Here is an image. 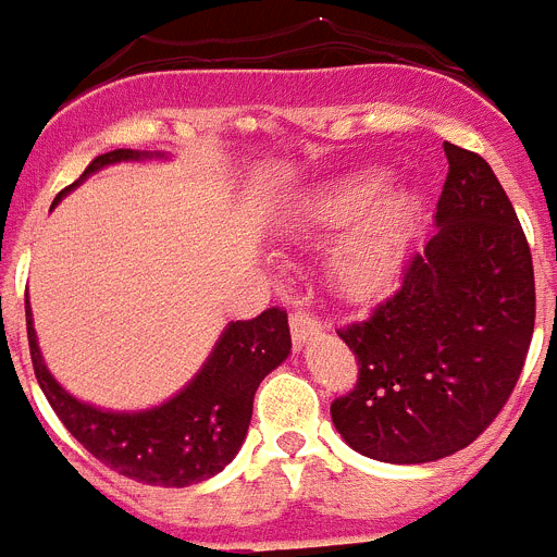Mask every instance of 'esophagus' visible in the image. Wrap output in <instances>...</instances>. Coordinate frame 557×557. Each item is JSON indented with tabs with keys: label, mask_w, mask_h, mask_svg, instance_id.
Masks as SVG:
<instances>
[{
	"label": "esophagus",
	"mask_w": 557,
	"mask_h": 557,
	"mask_svg": "<svg viewBox=\"0 0 557 557\" xmlns=\"http://www.w3.org/2000/svg\"><path fill=\"white\" fill-rule=\"evenodd\" d=\"M289 332H293L295 348H301V346H307V339L318 337V334L323 332V326L318 318H312V314L295 312L293 318H289Z\"/></svg>",
	"instance_id": "1"
}]
</instances>
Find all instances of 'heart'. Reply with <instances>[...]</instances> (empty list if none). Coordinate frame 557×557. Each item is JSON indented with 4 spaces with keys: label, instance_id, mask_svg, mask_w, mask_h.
I'll return each mask as SVG.
<instances>
[{
    "label": "heart",
    "instance_id": "obj_1",
    "mask_svg": "<svg viewBox=\"0 0 557 557\" xmlns=\"http://www.w3.org/2000/svg\"><path fill=\"white\" fill-rule=\"evenodd\" d=\"M376 189V172L348 175L301 191L284 211L282 231L289 243H318L334 234L326 278L348 301L385 293L410 248L416 200L405 189Z\"/></svg>",
    "mask_w": 557,
    "mask_h": 557
}]
</instances>
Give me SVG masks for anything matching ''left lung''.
Returning <instances> with one entry per match:
<instances>
[{
    "label": "left lung",
    "mask_w": 557,
    "mask_h": 557,
    "mask_svg": "<svg viewBox=\"0 0 557 557\" xmlns=\"http://www.w3.org/2000/svg\"><path fill=\"white\" fill-rule=\"evenodd\" d=\"M437 231L396 293L339 329L359 382L332 405L348 446L412 466L466 449L513 393L535 326L533 256L488 161L444 141Z\"/></svg>",
    "instance_id": "1"
}]
</instances>
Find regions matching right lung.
<instances>
[{
	"label": "right lung",
	"instance_id": "right-lung-1",
	"mask_svg": "<svg viewBox=\"0 0 557 557\" xmlns=\"http://www.w3.org/2000/svg\"><path fill=\"white\" fill-rule=\"evenodd\" d=\"M152 159L166 156L159 150H111L97 156L66 191L111 164ZM66 191L58 195L52 209ZM27 337L38 385L63 426L108 469L164 488H186L209 480L234 460L248 435L256 387L282 366L293 348L287 312L273 307L253 321H231L200 371L166 401L147 410H102L72 396L49 373L38 348L29 301Z\"/></svg>",
	"mask_w": 557,
	"mask_h": 557
}]
</instances>
